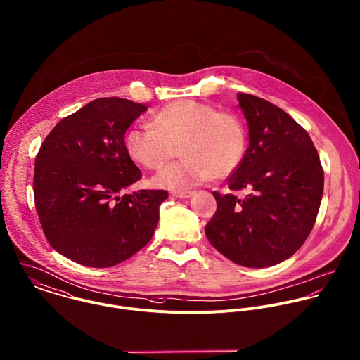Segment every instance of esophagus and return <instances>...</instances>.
I'll return each instance as SVG.
<instances>
[{
  "instance_id": "esophagus-1",
  "label": "esophagus",
  "mask_w": 360,
  "mask_h": 360,
  "mask_svg": "<svg viewBox=\"0 0 360 360\" xmlns=\"http://www.w3.org/2000/svg\"><path fill=\"white\" fill-rule=\"evenodd\" d=\"M192 195H193L192 191H174V192H172V196L179 198V199H188V198H191Z\"/></svg>"
}]
</instances>
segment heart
<instances>
[{
	"instance_id": "obj_1",
	"label": "heart",
	"mask_w": 360,
	"mask_h": 360,
	"mask_svg": "<svg viewBox=\"0 0 360 360\" xmlns=\"http://www.w3.org/2000/svg\"><path fill=\"white\" fill-rule=\"evenodd\" d=\"M150 124L135 125L125 134V150L134 161L157 169L178 146L184 157L153 176L157 188L185 191L214 176H229L243 162L248 132L235 112L196 100H175L157 111Z\"/></svg>"
}]
</instances>
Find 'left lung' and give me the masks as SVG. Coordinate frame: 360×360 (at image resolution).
Listing matches in <instances>:
<instances>
[{
	"label": "left lung",
	"instance_id": "left-lung-1",
	"mask_svg": "<svg viewBox=\"0 0 360 360\" xmlns=\"http://www.w3.org/2000/svg\"><path fill=\"white\" fill-rule=\"evenodd\" d=\"M236 96L248 121L249 147L226 184L249 193L213 192L217 212L205 231L233 263L270 267L290 257L311 232L324 171L310 136L284 110L252 94Z\"/></svg>",
	"mask_w": 360,
	"mask_h": 360
}]
</instances>
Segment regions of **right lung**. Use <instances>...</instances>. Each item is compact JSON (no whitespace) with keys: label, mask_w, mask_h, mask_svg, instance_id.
Instances as JSON below:
<instances>
[{"label":"right lung","mask_w":360,"mask_h":360,"mask_svg":"<svg viewBox=\"0 0 360 360\" xmlns=\"http://www.w3.org/2000/svg\"><path fill=\"white\" fill-rule=\"evenodd\" d=\"M146 110L127 98H96L63 118L36 155L33 192L41 228L75 263L112 267L153 238L168 192L122 195L142 178L124 138Z\"/></svg>","instance_id":"add662e5"}]
</instances>
